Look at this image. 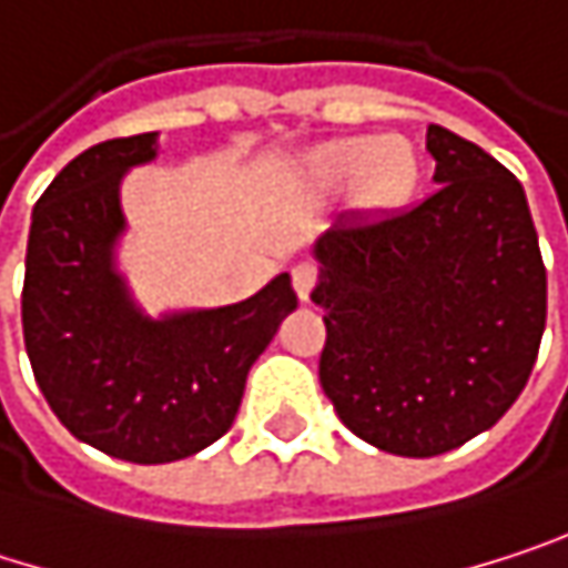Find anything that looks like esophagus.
I'll use <instances>...</instances> for the list:
<instances>
[{
  "instance_id": "obj_1",
  "label": "esophagus",
  "mask_w": 568,
  "mask_h": 568,
  "mask_svg": "<svg viewBox=\"0 0 568 568\" xmlns=\"http://www.w3.org/2000/svg\"><path fill=\"white\" fill-rule=\"evenodd\" d=\"M315 280H318V266L315 263H298L295 270H292V285H295V295L302 298V302H308V295H312V288H315Z\"/></svg>"
}]
</instances>
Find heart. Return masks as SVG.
<instances>
[{
	"label": "heart",
	"instance_id": "heart-1",
	"mask_svg": "<svg viewBox=\"0 0 568 568\" xmlns=\"http://www.w3.org/2000/svg\"><path fill=\"white\" fill-rule=\"evenodd\" d=\"M308 173L322 190L355 183V206L385 213L407 203L417 186V158L397 138H342L308 154Z\"/></svg>",
	"mask_w": 568,
	"mask_h": 568
}]
</instances>
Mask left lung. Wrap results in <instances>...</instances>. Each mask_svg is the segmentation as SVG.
Returning a JSON list of instances; mask_svg holds the SVG:
<instances>
[{
	"label": "left lung",
	"mask_w": 568,
	"mask_h": 568,
	"mask_svg": "<svg viewBox=\"0 0 568 568\" xmlns=\"http://www.w3.org/2000/svg\"><path fill=\"white\" fill-rule=\"evenodd\" d=\"M427 200L338 223L315 243L318 382L342 424L397 457H437L494 427L546 328V266L519 180L430 124Z\"/></svg>",
	"instance_id": "left-lung-1"
}]
</instances>
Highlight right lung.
<instances>
[{
    "instance_id": "1",
    "label": "right lung",
    "mask_w": 568,
    "mask_h": 568,
    "mask_svg": "<svg viewBox=\"0 0 568 568\" xmlns=\"http://www.w3.org/2000/svg\"><path fill=\"white\" fill-rule=\"evenodd\" d=\"M158 158V134L78 154L32 210L22 332L55 417L131 464L183 460L220 440L253 362L298 305L288 273L236 305L144 315L114 270L121 180Z\"/></svg>"
}]
</instances>
